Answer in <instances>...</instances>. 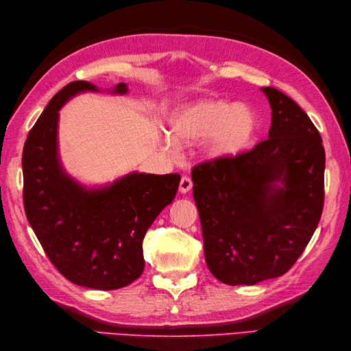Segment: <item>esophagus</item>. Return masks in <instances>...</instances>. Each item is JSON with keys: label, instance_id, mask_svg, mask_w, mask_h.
Returning a JSON list of instances; mask_svg holds the SVG:
<instances>
[{"label": "esophagus", "instance_id": "34e87169", "mask_svg": "<svg viewBox=\"0 0 351 351\" xmlns=\"http://www.w3.org/2000/svg\"><path fill=\"white\" fill-rule=\"evenodd\" d=\"M191 187H193V182H191V180L189 176H182L181 178V182H180V191L181 193H189L190 190H191Z\"/></svg>", "mask_w": 351, "mask_h": 351}]
</instances>
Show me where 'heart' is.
Masks as SVG:
<instances>
[{"label": "heart", "mask_w": 351, "mask_h": 351, "mask_svg": "<svg viewBox=\"0 0 351 351\" xmlns=\"http://www.w3.org/2000/svg\"><path fill=\"white\" fill-rule=\"evenodd\" d=\"M170 134L180 143L204 138L210 158H228L244 151L258 130L256 113L245 104L204 99L171 114Z\"/></svg>", "instance_id": "b5f03b06"}]
</instances>
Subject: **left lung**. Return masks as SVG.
Wrapping results in <instances>:
<instances>
[{"mask_svg":"<svg viewBox=\"0 0 351 351\" xmlns=\"http://www.w3.org/2000/svg\"><path fill=\"white\" fill-rule=\"evenodd\" d=\"M268 138L193 167L206 265L228 285L285 274L306 249L324 204L326 154L308 114L274 87Z\"/></svg>","mask_w":351,"mask_h":351,"instance_id":"obj_1","label":"left lung"}]
</instances>
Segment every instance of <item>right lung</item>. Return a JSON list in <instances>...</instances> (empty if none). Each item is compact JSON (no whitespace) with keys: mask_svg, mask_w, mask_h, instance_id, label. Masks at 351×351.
Returning a JSON list of instances; mask_svg holds the SVG:
<instances>
[{"mask_svg":"<svg viewBox=\"0 0 351 351\" xmlns=\"http://www.w3.org/2000/svg\"><path fill=\"white\" fill-rule=\"evenodd\" d=\"M81 92H98L87 81H72L49 101L28 132L22 152L24 208L47 256L66 279L95 289H117L140 278L143 238L175 199L178 173H137L101 189H87L58 160V110ZM114 93H126L119 83Z\"/></svg>","mask_w":351,"mask_h":351,"instance_id":"right-lung-1","label":"right lung"}]
</instances>
